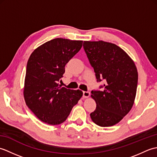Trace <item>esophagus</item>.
Returning <instances> with one entry per match:
<instances>
[{
    "instance_id": "34e87169",
    "label": "esophagus",
    "mask_w": 157,
    "mask_h": 157,
    "mask_svg": "<svg viewBox=\"0 0 157 157\" xmlns=\"http://www.w3.org/2000/svg\"><path fill=\"white\" fill-rule=\"evenodd\" d=\"M90 92H83V97L84 98H88L90 96Z\"/></svg>"
}]
</instances>
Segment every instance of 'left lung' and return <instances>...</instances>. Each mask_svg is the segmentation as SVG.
<instances>
[{
	"mask_svg": "<svg viewBox=\"0 0 157 157\" xmlns=\"http://www.w3.org/2000/svg\"><path fill=\"white\" fill-rule=\"evenodd\" d=\"M84 51L94 68L97 82L105 79L102 90H92L96 103L90 113L92 121L101 127L118 123L132 109L138 85V71L134 61L113 43L84 41Z\"/></svg>",
	"mask_w": 157,
	"mask_h": 157,
	"instance_id": "obj_1",
	"label": "left lung"
}]
</instances>
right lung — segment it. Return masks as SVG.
Segmentation results:
<instances>
[{
  "instance_id": "right-lung-1",
  "label": "right lung",
  "mask_w": 157,
  "mask_h": 157,
  "mask_svg": "<svg viewBox=\"0 0 157 157\" xmlns=\"http://www.w3.org/2000/svg\"><path fill=\"white\" fill-rule=\"evenodd\" d=\"M83 41L55 38L35 49L28 59L23 89L29 109L49 125L64 122L83 95L79 90L67 89L58 82L65 66L81 49Z\"/></svg>"
}]
</instances>
